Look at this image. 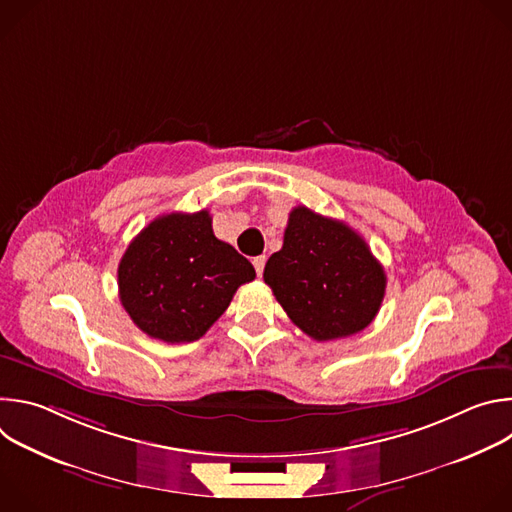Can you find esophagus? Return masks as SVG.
I'll return each instance as SVG.
<instances>
[{
    "mask_svg": "<svg viewBox=\"0 0 512 512\" xmlns=\"http://www.w3.org/2000/svg\"><path fill=\"white\" fill-rule=\"evenodd\" d=\"M253 267H255L257 275H261V273H263V267H265V255L255 257V259H253Z\"/></svg>",
    "mask_w": 512,
    "mask_h": 512,
    "instance_id": "esophagus-1",
    "label": "esophagus"
}]
</instances>
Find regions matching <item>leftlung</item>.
<instances>
[{
    "mask_svg": "<svg viewBox=\"0 0 512 512\" xmlns=\"http://www.w3.org/2000/svg\"><path fill=\"white\" fill-rule=\"evenodd\" d=\"M263 279L289 320L318 342L367 328L387 287L367 241L306 206L289 212L283 247L269 257Z\"/></svg>",
    "mask_w": 512,
    "mask_h": 512,
    "instance_id": "left-lung-1",
    "label": "left lung"
}]
</instances>
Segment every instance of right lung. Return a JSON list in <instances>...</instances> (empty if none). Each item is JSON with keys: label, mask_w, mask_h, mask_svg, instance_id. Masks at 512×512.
I'll return each mask as SVG.
<instances>
[{"label": "right lung", "mask_w": 512, "mask_h": 512, "mask_svg": "<svg viewBox=\"0 0 512 512\" xmlns=\"http://www.w3.org/2000/svg\"><path fill=\"white\" fill-rule=\"evenodd\" d=\"M253 279V265L214 237L208 210L154 218L117 269L119 300L133 324L170 344L204 336Z\"/></svg>", "instance_id": "right-lung-1"}]
</instances>
